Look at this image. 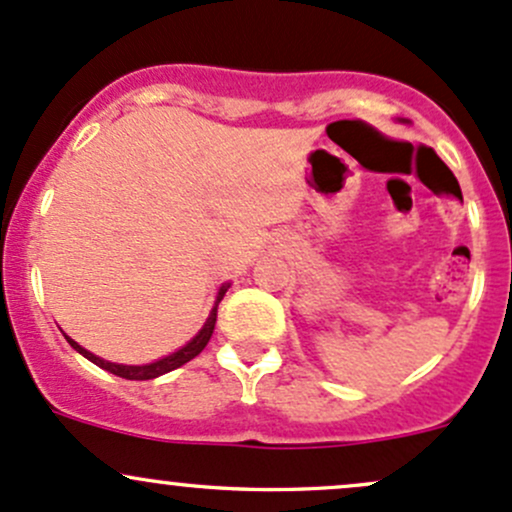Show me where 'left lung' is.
<instances>
[{
	"mask_svg": "<svg viewBox=\"0 0 512 512\" xmlns=\"http://www.w3.org/2000/svg\"><path fill=\"white\" fill-rule=\"evenodd\" d=\"M403 123H406V121H403Z\"/></svg>",
	"mask_w": 512,
	"mask_h": 512,
	"instance_id": "obj_1",
	"label": "left lung"
}]
</instances>
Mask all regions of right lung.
Instances as JSON below:
<instances>
[{"label": "right lung", "instance_id": "add662e5", "mask_svg": "<svg viewBox=\"0 0 512 512\" xmlns=\"http://www.w3.org/2000/svg\"><path fill=\"white\" fill-rule=\"evenodd\" d=\"M228 289H230V284H223L221 289H218L216 301H213V308H211L209 318H206V323L201 325L199 333H196L194 338L187 342V345L179 347V350L172 352V355H167V357H162V359H155V362H150V364H116V362H106V359H101L97 355H92V352H89V350H84L82 345H77V342L72 340V338H67V335H65V338L72 345V350H77L82 357H87L89 362H94V364H97V367L106 369V372L121 376V379H131V381L157 379V376H162V374L172 372V369H179V367H182V364H187L189 359H194L201 350H204L206 345H209V340H211V335H213V328H216L218 303H221V299H223V296H226Z\"/></svg>", "mask_w": 512, "mask_h": 512}]
</instances>
